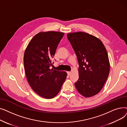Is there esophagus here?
Wrapping results in <instances>:
<instances>
[{"mask_svg":"<svg viewBox=\"0 0 127 127\" xmlns=\"http://www.w3.org/2000/svg\"><path fill=\"white\" fill-rule=\"evenodd\" d=\"M67 75L68 76L70 75V74H71V72L70 71H67Z\"/></svg>","mask_w":127,"mask_h":127,"instance_id":"esophagus-1","label":"esophagus"}]
</instances>
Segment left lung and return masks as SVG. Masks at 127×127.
<instances>
[{"label":"left lung","instance_id":"1","mask_svg":"<svg viewBox=\"0 0 127 127\" xmlns=\"http://www.w3.org/2000/svg\"><path fill=\"white\" fill-rule=\"evenodd\" d=\"M79 63V79L75 85L85 97L94 96L101 90L110 72L107 51L97 37L83 32L67 34Z\"/></svg>","mask_w":127,"mask_h":127}]
</instances>
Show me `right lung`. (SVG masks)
<instances>
[{
    "label": "right lung",
    "mask_w": 127,
    "mask_h": 127,
    "mask_svg": "<svg viewBox=\"0 0 127 127\" xmlns=\"http://www.w3.org/2000/svg\"><path fill=\"white\" fill-rule=\"evenodd\" d=\"M64 34L56 31L39 32L32 38L25 51L24 67L28 83L36 94L46 99L58 94L67 77L65 71L50 69L51 59Z\"/></svg>",
    "instance_id": "1"
}]
</instances>
